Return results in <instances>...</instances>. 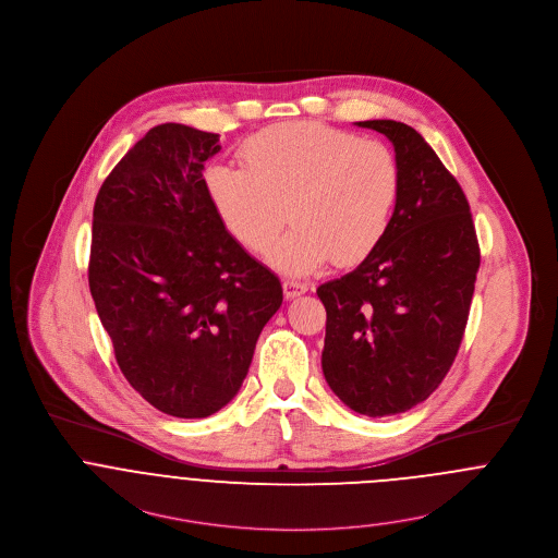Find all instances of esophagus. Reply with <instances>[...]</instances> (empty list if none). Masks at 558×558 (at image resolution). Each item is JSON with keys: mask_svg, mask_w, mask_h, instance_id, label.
I'll use <instances>...</instances> for the list:
<instances>
[{"mask_svg": "<svg viewBox=\"0 0 558 558\" xmlns=\"http://www.w3.org/2000/svg\"><path fill=\"white\" fill-rule=\"evenodd\" d=\"M308 288H306V283H299V281H283V294H286V299H299V296H303L304 292H306Z\"/></svg>", "mask_w": 558, "mask_h": 558, "instance_id": "esophagus-1", "label": "esophagus"}]
</instances>
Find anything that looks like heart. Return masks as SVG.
<instances>
[{
	"instance_id": "heart-1",
	"label": "heart",
	"mask_w": 558,
	"mask_h": 558,
	"mask_svg": "<svg viewBox=\"0 0 558 558\" xmlns=\"http://www.w3.org/2000/svg\"><path fill=\"white\" fill-rule=\"evenodd\" d=\"M245 168L213 163L208 198L226 230L270 264L306 277L330 259L355 266L384 243L401 198V163L381 141L317 121L266 128L241 147Z\"/></svg>"
}]
</instances>
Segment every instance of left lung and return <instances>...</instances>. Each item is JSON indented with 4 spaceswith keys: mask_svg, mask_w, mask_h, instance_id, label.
<instances>
[{
    "mask_svg": "<svg viewBox=\"0 0 558 558\" xmlns=\"http://www.w3.org/2000/svg\"><path fill=\"white\" fill-rule=\"evenodd\" d=\"M384 134L401 163V198L377 252L317 288L326 306L322 368L357 413L386 417L426 401L458 354L480 245L464 192L405 123L357 121Z\"/></svg>",
    "mask_w": 558,
    "mask_h": 558,
    "instance_id": "8db88e82",
    "label": "left lung"
}]
</instances>
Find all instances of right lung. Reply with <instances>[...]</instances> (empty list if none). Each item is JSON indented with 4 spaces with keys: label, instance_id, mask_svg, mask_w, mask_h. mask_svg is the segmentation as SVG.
I'll return each instance as SVG.
<instances>
[{
    "label": "right lung",
    "instance_id": "obj_1",
    "mask_svg": "<svg viewBox=\"0 0 558 558\" xmlns=\"http://www.w3.org/2000/svg\"><path fill=\"white\" fill-rule=\"evenodd\" d=\"M219 134L151 128L101 183L89 290L130 386L174 417L228 405L283 290L228 234L204 183Z\"/></svg>",
    "mask_w": 558,
    "mask_h": 558
}]
</instances>
